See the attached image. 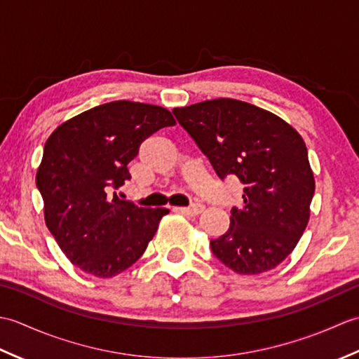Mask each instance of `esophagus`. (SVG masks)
Listing matches in <instances>:
<instances>
[{
  "label": "esophagus",
  "instance_id": "obj_1",
  "mask_svg": "<svg viewBox=\"0 0 359 359\" xmlns=\"http://www.w3.org/2000/svg\"><path fill=\"white\" fill-rule=\"evenodd\" d=\"M175 211H179V212H182V215H185V216H197V215H201V212L203 211V205L193 203V205H189V207L175 208Z\"/></svg>",
  "mask_w": 359,
  "mask_h": 359
}]
</instances>
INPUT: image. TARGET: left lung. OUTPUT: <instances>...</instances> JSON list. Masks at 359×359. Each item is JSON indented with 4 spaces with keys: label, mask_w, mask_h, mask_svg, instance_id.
<instances>
[{
    "label": "left lung",
    "mask_w": 359,
    "mask_h": 359,
    "mask_svg": "<svg viewBox=\"0 0 359 359\" xmlns=\"http://www.w3.org/2000/svg\"><path fill=\"white\" fill-rule=\"evenodd\" d=\"M174 116L210 158L220 179L243 184V205L231 208L230 228L211 251L239 274L279 265L306 230L315 179L302 137L274 114L233 98H216Z\"/></svg>",
    "instance_id": "1"
}]
</instances>
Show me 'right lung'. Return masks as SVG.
Listing matches in <instances>:
<instances>
[{
    "mask_svg": "<svg viewBox=\"0 0 359 359\" xmlns=\"http://www.w3.org/2000/svg\"><path fill=\"white\" fill-rule=\"evenodd\" d=\"M175 125L162 106L117 100L65 121L44 144L36 188L44 220L69 261L112 278L139 261L166 208H142L116 189L131 179L128 163L143 140Z\"/></svg>",
    "mask_w": 359,
    "mask_h": 359,
    "instance_id": "obj_1",
    "label": "right lung"
}]
</instances>
